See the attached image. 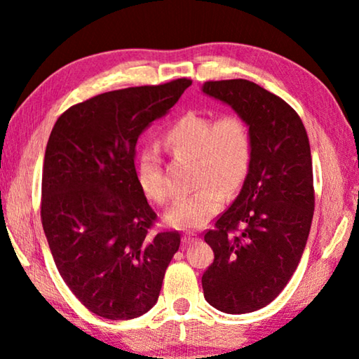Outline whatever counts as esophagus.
<instances>
[{
  "instance_id": "esophagus-1",
  "label": "esophagus",
  "mask_w": 359,
  "mask_h": 359,
  "mask_svg": "<svg viewBox=\"0 0 359 359\" xmlns=\"http://www.w3.org/2000/svg\"><path fill=\"white\" fill-rule=\"evenodd\" d=\"M182 241L187 242V244H190V242H196L199 241V236L196 233H185L184 238H182Z\"/></svg>"
}]
</instances>
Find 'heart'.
<instances>
[{
  "mask_svg": "<svg viewBox=\"0 0 359 359\" xmlns=\"http://www.w3.org/2000/svg\"><path fill=\"white\" fill-rule=\"evenodd\" d=\"M163 144L174 155L193 158V185L198 187L168 209L166 222L179 229L203 228L220 210L224 193L233 194L244 185L253 156L250 126L234 112L214 120L205 114L187 112L169 126ZM136 174L151 201L166 204L171 199V188L154 151L139 156Z\"/></svg>",
  "mask_w": 359,
  "mask_h": 359,
  "instance_id": "obj_1",
  "label": "heart"
}]
</instances>
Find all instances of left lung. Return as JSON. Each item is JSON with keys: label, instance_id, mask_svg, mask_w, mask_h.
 <instances>
[{"label": "left lung", "instance_id": "left-lung-1", "mask_svg": "<svg viewBox=\"0 0 359 359\" xmlns=\"http://www.w3.org/2000/svg\"><path fill=\"white\" fill-rule=\"evenodd\" d=\"M203 92L229 104L252 131L239 196L204 234L215 258L201 280L210 306L248 313L274 301L299 264L315 209L311 145L294 109L257 83L209 81Z\"/></svg>", "mask_w": 359, "mask_h": 359}]
</instances>
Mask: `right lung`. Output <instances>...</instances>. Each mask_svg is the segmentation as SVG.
<instances>
[{"instance_id": "right-lung-1", "label": "right lung", "mask_w": 359, "mask_h": 359, "mask_svg": "<svg viewBox=\"0 0 359 359\" xmlns=\"http://www.w3.org/2000/svg\"><path fill=\"white\" fill-rule=\"evenodd\" d=\"M190 79L96 95L60 115L42 168L41 220L60 276L90 312L131 320L160 296L179 231H154L137 182L141 133Z\"/></svg>"}]
</instances>
